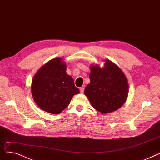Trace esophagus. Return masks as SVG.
<instances>
[{
	"label": "esophagus",
	"mask_w": 160,
	"mask_h": 160,
	"mask_svg": "<svg viewBox=\"0 0 160 160\" xmlns=\"http://www.w3.org/2000/svg\"><path fill=\"white\" fill-rule=\"evenodd\" d=\"M79 90H80V92H81V94H82L83 92H84V90H85L84 87H81V88H79Z\"/></svg>",
	"instance_id": "34e87169"
}]
</instances>
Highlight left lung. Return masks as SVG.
<instances>
[{
  "label": "left lung",
  "mask_w": 160,
  "mask_h": 160,
  "mask_svg": "<svg viewBox=\"0 0 160 160\" xmlns=\"http://www.w3.org/2000/svg\"><path fill=\"white\" fill-rule=\"evenodd\" d=\"M90 80L84 93L97 111L109 113L118 109L126 102L128 94L126 77L120 68L106 60L104 67H90Z\"/></svg>",
  "instance_id": "1"
}]
</instances>
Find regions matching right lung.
I'll use <instances>...</instances> for the list:
<instances>
[{"instance_id": "add662e5", "label": "right lung", "mask_w": 160, "mask_h": 160, "mask_svg": "<svg viewBox=\"0 0 160 160\" xmlns=\"http://www.w3.org/2000/svg\"><path fill=\"white\" fill-rule=\"evenodd\" d=\"M66 71L62 58H56L36 73L31 91L34 100L42 110L57 115L68 107L75 94L79 93L73 78Z\"/></svg>"}]
</instances>
